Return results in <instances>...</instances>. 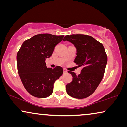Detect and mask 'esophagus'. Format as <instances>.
<instances>
[{
    "label": "esophagus",
    "instance_id": "1",
    "mask_svg": "<svg viewBox=\"0 0 127 127\" xmlns=\"http://www.w3.org/2000/svg\"><path fill=\"white\" fill-rule=\"evenodd\" d=\"M64 73H67V71L65 69H64Z\"/></svg>",
    "mask_w": 127,
    "mask_h": 127
}]
</instances>
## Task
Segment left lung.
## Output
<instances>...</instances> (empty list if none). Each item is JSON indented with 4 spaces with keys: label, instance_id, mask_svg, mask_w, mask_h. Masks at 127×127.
<instances>
[{
    "label": "left lung",
    "instance_id": "8db88e82",
    "mask_svg": "<svg viewBox=\"0 0 127 127\" xmlns=\"http://www.w3.org/2000/svg\"><path fill=\"white\" fill-rule=\"evenodd\" d=\"M63 40L74 44L77 49L74 62L79 66H83L78 76L68 72L73 80L66 86V92L73 98H86L95 91L103 77L107 61L105 48L94 38L84 34L67 35Z\"/></svg>",
    "mask_w": 127,
    "mask_h": 127
}]
</instances>
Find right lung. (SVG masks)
<instances>
[{"instance_id":"right-lung-1","label":"right lung","mask_w":127,"mask_h":127,"mask_svg":"<svg viewBox=\"0 0 127 127\" xmlns=\"http://www.w3.org/2000/svg\"><path fill=\"white\" fill-rule=\"evenodd\" d=\"M64 36L39 34L22 43L17 53V69L26 90L36 98H44L53 93L54 84L63 73L60 66L47 68L45 62Z\"/></svg>"}]
</instances>
